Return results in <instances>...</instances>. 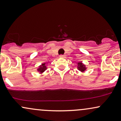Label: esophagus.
<instances>
[{
	"label": "esophagus",
	"instance_id": "esophagus-1",
	"mask_svg": "<svg viewBox=\"0 0 121 121\" xmlns=\"http://www.w3.org/2000/svg\"><path fill=\"white\" fill-rule=\"evenodd\" d=\"M65 55H62V54L60 55V57H65Z\"/></svg>",
	"mask_w": 121,
	"mask_h": 121
}]
</instances>
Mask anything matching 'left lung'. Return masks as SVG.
<instances>
[{
	"instance_id": "obj_1",
	"label": "left lung",
	"mask_w": 121,
	"mask_h": 121,
	"mask_svg": "<svg viewBox=\"0 0 121 121\" xmlns=\"http://www.w3.org/2000/svg\"><path fill=\"white\" fill-rule=\"evenodd\" d=\"M78 69L79 70H80V71H82V72H83V71H84L86 69L85 66V65H82V63L81 62L78 63Z\"/></svg>"
}]
</instances>
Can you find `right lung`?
<instances>
[{
	"label": "right lung",
	"instance_id": "obj_1",
	"mask_svg": "<svg viewBox=\"0 0 121 121\" xmlns=\"http://www.w3.org/2000/svg\"><path fill=\"white\" fill-rule=\"evenodd\" d=\"M45 65V63L42 64V65L40 66V67L38 69V71H39L40 72H43L45 70H46V69H47V67H46V66Z\"/></svg>",
	"mask_w": 121,
	"mask_h": 121
}]
</instances>
